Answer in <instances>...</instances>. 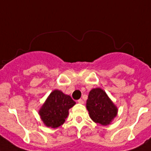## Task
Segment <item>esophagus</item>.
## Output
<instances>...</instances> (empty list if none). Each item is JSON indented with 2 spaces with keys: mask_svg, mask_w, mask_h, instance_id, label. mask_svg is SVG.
Masks as SVG:
<instances>
[{
  "mask_svg": "<svg viewBox=\"0 0 151 151\" xmlns=\"http://www.w3.org/2000/svg\"><path fill=\"white\" fill-rule=\"evenodd\" d=\"M77 102H78L79 104H83V102H84V101H83L82 99H80V100H78V101H77Z\"/></svg>",
  "mask_w": 151,
  "mask_h": 151,
  "instance_id": "obj_1",
  "label": "esophagus"
}]
</instances>
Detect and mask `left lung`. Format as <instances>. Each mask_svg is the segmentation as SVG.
I'll use <instances>...</instances> for the list:
<instances>
[{
  "mask_svg": "<svg viewBox=\"0 0 151 151\" xmlns=\"http://www.w3.org/2000/svg\"><path fill=\"white\" fill-rule=\"evenodd\" d=\"M91 119L102 125H109L117 114V108L100 88L92 89L86 104Z\"/></svg>",
  "mask_w": 151,
  "mask_h": 151,
  "instance_id": "left-lung-1",
  "label": "left lung"
}]
</instances>
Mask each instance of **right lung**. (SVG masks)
I'll use <instances>...</instances> for the list:
<instances>
[{"instance_id": "obj_1", "label": "right lung", "mask_w": 151, "mask_h": 151, "mask_svg": "<svg viewBox=\"0 0 151 151\" xmlns=\"http://www.w3.org/2000/svg\"><path fill=\"white\" fill-rule=\"evenodd\" d=\"M75 102L70 96L59 90H54L38 112L45 125L58 128L65 122L68 116V110L73 107Z\"/></svg>"}]
</instances>
